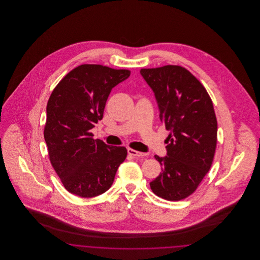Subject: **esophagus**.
Wrapping results in <instances>:
<instances>
[{
	"label": "esophagus",
	"mask_w": 260,
	"mask_h": 260,
	"mask_svg": "<svg viewBox=\"0 0 260 260\" xmlns=\"http://www.w3.org/2000/svg\"><path fill=\"white\" fill-rule=\"evenodd\" d=\"M127 153L131 156H135V157H145L147 154L146 153H142L139 151H136L135 149L128 148L127 149Z\"/></svg>",
	"instance_id": "34e87169"
}]
</instances>
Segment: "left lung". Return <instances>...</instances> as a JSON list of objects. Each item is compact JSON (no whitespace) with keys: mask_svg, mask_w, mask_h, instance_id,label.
Returning a JSON list of instances; mask_svg holds the SVG:
<instances>
[{"mask_svg":"<svg viewBox=\"0 0 260 260\" xmlns=\"http://www.w3.org/2000/svg\"><path fill=\"white\" fill-rule=\"evenodd\" d=\"M140 73L155 92L160 120L171 134L168 156H155L161 172L151 190L168 201L193 194L210 171L217 141V121L205 87L186 68L166 65Z\"/></svg>","mask_w":260,"mask_h":260,"instance_id":"left-lung-1","label":"left lung"}]
</instances>
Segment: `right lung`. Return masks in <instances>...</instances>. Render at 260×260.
Segmentation results:
<instances>
[{
    "label": "right lung",
    "instance_id": "1",
    "mask_svg": "<svg viewBox=\"0 0 260 260\" xmlns=\"http://www.w3.org/2000/svg\"><path fill=\"white\" fill-rule=\"evenodd\" d=\"M129 75L126 69L82 64L50 94L44 128L50 164L65 189L79 197L106 192L126 158L125 147L106 145L90 129L102 120L112 88Z\"/></svg>",
    "mask_w": 260,
    "mask_h": 260
}]
</instances>
